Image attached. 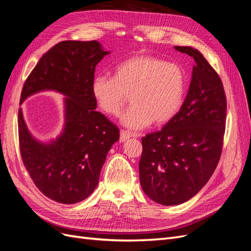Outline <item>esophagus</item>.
Returning <instances> with one entry per match:
<instances>
[{
	"mask_svg": "<svg viewBox=\"0 0 251 251\" xmlns=\"http://www.w3.org/2000/svg\"><path fill=\"white\" fill-rule=\"evenodd\" d=\"M138 134H135V133H131V132H128V131H125V130H121L120 131V137H119V140L121 141V142H124V141H126V139H128V138H131V137H138Z\"/></svg>",
	"mask_w": 251,
	"mask_h": 251,
	"instance_id": "esophagus-1",
	"label": "esophagus"
}]
</instances>
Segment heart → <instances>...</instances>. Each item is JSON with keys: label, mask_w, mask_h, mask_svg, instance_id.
I'll list each match as a JSON object with an SVG mask.
<instances>
[{"label": "heart", "mask_w": 251, "mask_h": 251, "mask_svg": "<svg viewBox=\"0 0 251 251\" xmlns=\"http://www.w3.org/2000/svg\"><path fill=\"white\" fill-rule=\"evenodd\" d=\"M185 89L182 68L153 55L132 56L116 66L113 76L97 75L92 81L94 100L108 115H118L131 94L121 123L135 131L172 120L183 104Z\"/></svg>", "instance_id": "obj_1"}]
</instances>
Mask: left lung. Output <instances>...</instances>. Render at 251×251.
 <instances>
[{
  "instance_id": "8db88e82",
  "label": "left lung",
  "mask_w": 251,
  "mask_h": 251,
  "mask_svg": "<svg viewBox=\"0 0 251 251\" xmlns=\"http://www.w3.org/2000/svg\"><path fill=\"white\" fill-rule=\"evenodd\" d=\"M195 59L180 111L160 131L141 138L140 184L150 199L186 202L207 183L219 163L226 126V95L219 74L192 47H175Z\"/></svg>"
}]
</instances>
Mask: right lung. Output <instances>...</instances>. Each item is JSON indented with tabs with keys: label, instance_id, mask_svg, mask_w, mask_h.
I'll list each match as a JSON object with an SVG mask.
<instances>
[{
	"label": "right lung",
	"instance_id": "obj_1",
	"mask_svg": "<svg viewBox=\"0 0 251 251\" xmlns=\"http://www.w3.org/2000/svg\"><path fill=\"white\" fill-rule=\"evenodd\" d=\"M108 51L97 41H64L44 53L27 77L20 103L43 90L63 93L66 124L63 134L49 144L30 135L19 109V144L23 163L33 183L49 199L77 203L94 192L119 130L97 112L92 95L96 65Z\"/></svg>",
	"mask_w": 251,
	"mask_h": 251
}]
</instances>
